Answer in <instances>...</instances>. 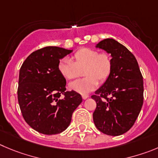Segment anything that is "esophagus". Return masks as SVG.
<instances>
[{
    "mask_svg": "<svg viewBox=\"0 0 158 158\" xmlns=\"http://www.w3.org/2000/svg\"><path fill=\"white\" fill-rule=\"evenodd\" d=\"M82 97L83 100H86V99H87L88 97H89V96L86 95V94H83V95H82Z\"/></svg>",
    "mask_w": 158,
    "mask_h": 158,
    "instance_id": "34e87169",
    "label": "esophagus"
}]
</instances>
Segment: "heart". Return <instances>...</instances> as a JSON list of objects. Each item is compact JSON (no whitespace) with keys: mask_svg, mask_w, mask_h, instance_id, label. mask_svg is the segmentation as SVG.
Instances as JSON below:
<instances>
[{"mask_svg":"<svg viewBox=\"0 0 158 158\" xmlns=\"http://www.w3.org/2000/svg\"><path fill=\"white\" fill-rule=\"evenodd\" d=\"M72 61L64 57L58 63V71L67 80H73L84 70L82 79L69 84V89L81 94H86L94 90L99 82H105L112 72V57L108 53L101 52L91 48H82L76 51Z\"/></svg>","mask_w":158,"mask_h":158,"instance_id":"1","label":"heart"}]
</instances>
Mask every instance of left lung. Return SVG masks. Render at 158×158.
Returning a JSON list of instances; mask_svg holds the SVG:
<instances>
[{"label": "left lung", "mask_w": 158, "mask_h": 158, "mask_svg": "<svg viewBox=\"0 0 158 158\" xmlns=\"http://www.w3.org/2000/svg\"><path fill=\"white\" fill-rule=\"evenodd\" d=\"M96 48L112 57L108 79L92 98L97 103L93 114L98 130L108 135H120L135 123L143 104V80L135 56L114 39H105Z\"/></svg>", "instance_id": "obj_1"}]
</instances>
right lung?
Wrapping results in <instances>:
<instances>
[{"label": "right lung", "mask_w": 158, "mask_h": 158, "mask_svg": "<svg viewBox=\"0 0 158 158\" xmlns=\"http://www.w3.org/2000/svg\"><path fill=\"white\" fill-rule=\"evenodd\" d=\"M72 52L46 47L32 52L19 71L18 101L26 123L45 135L62 132L70 125L72 113L82 103L74 90L66 91V79L58 71L60 60ZM61 94L64 98L60 99Z\"/></svg>", "instance_id": "obj_1"}]
</instances>
